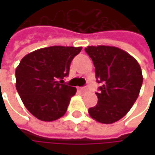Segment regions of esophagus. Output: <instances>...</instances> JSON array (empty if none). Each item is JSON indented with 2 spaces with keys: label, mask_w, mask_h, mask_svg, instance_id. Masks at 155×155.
<instances>
[{
  "label": "esophagus",
  "mask_w": 155,
  "mask_h": 155,
  "mask_svg": "<svg viewBox=\"0 0 155 155\" xmlns=\"http://www.w3.org/2000/svg\"><path fill=\"white\" fill-rule=\"evenodd\" d=\"M78 90H79L80 91H82V92H84V91H88V87H79Z\"/></svg>",
  "instance_id": "1"
}]
</instances>
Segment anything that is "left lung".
Segmentation results:
<instances>
[{"instance_id": "8db88e82", "label": "left lung", "mask_w": 155, "mask_h": 155, "mask_svg": "<svg viewBox=\"0 0 155 155\" xmlns=\"http://www.w3.org/2000/svg\"><path fill=\"white\" fill-rule=\"evenodd\" d=\"M87 54L92 59L98 102L89 109L97 122L110 124L128 113L139 96L143 78L140 64L128 52L114 46H88Z\"/></svg>"}]
</instances>
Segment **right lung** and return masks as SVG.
I'll use <instances>...</instances> for the list:
<instances>
[{
	"label": "right lung",
	"mask_w": 155,
	"mask_h": 155,
	"mask_svg": "<svg viewBox=\"0 0 155 155\" xmlns=\"http://www.w3.org/2000/svg\"><path fill=\"white\" fill-rule=\"evenodd\" d=\"M82 47L50 46L24 57L15 71L16 89L28 111L41 121L51 122L67 110L77 91L66 85L70 65Z\"/></svg>",
	"instance_id": "add662e5"
}]
</instances>
